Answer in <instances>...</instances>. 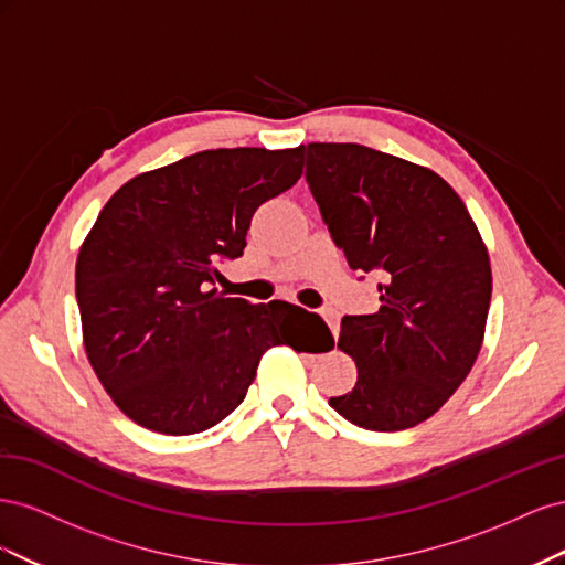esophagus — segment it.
<instances>
[{"label":"esophagus","instance_id":"esophagus-1","mask_svg":"<svg viewBox=\"0 0 565 565\" xmlns=\"http://www.w3.org/2000/svg\"><path fill=\"white\" fill-rule=\"evenodd\" d=\"M322 318H324V322L330 324L332 334H337V332H339V316H337L332 309H324V311H322Z\"/></svg>","mask_w":565,"mask_h":565}]
</instances>
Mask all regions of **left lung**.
<instances>
[{
  "label": "left lung",
  "instance_id": "1",
  "mask_svg": "<svg viewBox=\"0 0 565 565\" xmlns=\"http://www.w3.org/2000/svg\"><path fill=\"white\" fill-rule=\"evenodd\" d=\"M306 181L332 241L377 273L380 311L344 316L339 349L355 386L330 398L370 431L429 419L467 380L492 295L488 249L465 202L436 172L358 143H309Z\"/></svg>",
  "mask_w": 565,
  "mask_h": 565
}]
</instances>
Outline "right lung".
<instances>
[{"mask_svg": "<svg viewBox=\"0 0 565 565\" xmlns=\"http://www.w3.org/2000/svg\"><path fill=\"white\" fill-rule=\"evenodd\" d=\"M301 156V146L202 150L134 177L100 210L75 268L84 349L139 426L212 429L245 401L262 355L287 341L278 301L210 285L218 262L243 256L254 212L299 181Z\"/></svg>", "mask_w": 565, "mask_h": 565, "instance_id": "add662e5", "label": "right lung"}]
</instances>
